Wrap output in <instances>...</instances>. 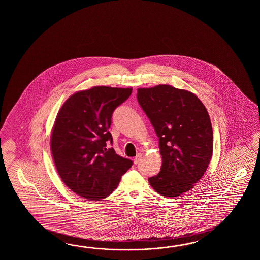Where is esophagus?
I'll use <instances>...</instances> for the list:
<instances>
[{"mask_svg": "<svg viewBox=\"0 0 260 260\" xmlns=\"http://www.w3.org/2000/svg\"><path fill=\"white\" fill-rule=\"evenodd\" d=\"M141 159H142V153H138V154L135 157V159H134L135 165H138V162L141 160Z\"/></svg>", "mask_w": 260, "mask_h": 260, "instance_id": "1", "label": "esophagus"}]
</instances>
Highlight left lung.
<instances>
[{"label":"left lung","instance_id":"obj_1","mask_svg":"<svg viewBox=\"0 0 260 260\" xmlns=\"http://www.w3.org/2000/svg\"><path fill=\"white\" fill-rule=\"evenodd\" d=\"M138 100L159 138L162 165L149 177L165 197H177L205 175L213 155V129L208 111L196 94L169 84L138 88Z\"/></svg>","mask_w":260,"mask_h":260}]
</instances>
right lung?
I'll list each match as a JSON object with an SVG mask.
<instances>
[{"instance_id": "right-lung-1", "label": "right lung", "mask_w": 260, "mask_h": 260, "mask_svg": "<svg viewBox=\"0 0 260 260\" xmlns=\"http://www.w3.org/2000/svg\"><path fill=\"white\" fill-rule=\"evenodd\" d=\"M131 93V87L94 86L71 95L56 115L50 139L55 168L67 187L83 198H107L132 166V160L107 148L112 144V113Z\"/></svg>"}]
</instances>
